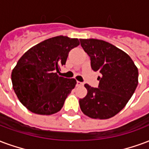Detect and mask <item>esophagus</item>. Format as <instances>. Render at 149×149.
I'll return each instance as SVG.
<instances>
[{"mask_svg": "<svg viewBox=\"0 0 149 149\" xmlns=\"http://www.w3.org/2000/svg\"><path fill=\"white\" fill-rule=\"evenodd\" d=\"M84 83L82 82H80V81H77V86H83Z\"/></svg>", "mask_w": 149, "mask_h": 149, "instance_id": "obj_1", "label": "esophagus"}]
</instances>
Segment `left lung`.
Instances as JSON below:
<instances>
[{
	"instance_id": "left-lung-1",
	"label": "left lung",
	"mask_w": 149,
	"mask_h": 149,
	"mask_svg": "<svg viewBox=\"0 0 149 149\" xmlns=\"http://www.w3.org/2000/svg\"><path fill=\"white\" fill-rule=\"evenodd\" d=\"M80 41L91 58V69L101 73L98 88L84 84L88 93L79 100L80 109L91 118H111L125 107L136 90L137 67L126 53L107 42L95 38Z\"/></svg>"
}]
</instances>
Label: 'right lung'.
I'll return each instance as SVG.
<instances>
[{
	"label": "right lung",
	"mask_w": 149,
	"mask_h": 149,
	"mask_svg": "<svg viewBox=\"0 0 149 149\" xmlns=\"http://www.w3.org/2000/svg\"><path fill=\"white\" fill-rule=\"evenodd\" d=\"M80 45L78 38L56 36L24 53L12 72L13 88L22 104L32 113H58L77 84V80L58 75L69 52Z\"/></svg>",
	"instance_id": "obj_1"
}]
</instances>
